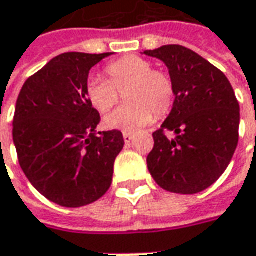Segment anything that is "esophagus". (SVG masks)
Here are the masks:
<instances>
[{
  "label": "esophagus",
  "mask_w": 256,
  "mask_h": 256,
  "mask_svg": "<svg viewBox=\"0 0 256 256\" xmlns=\"http://www.w3.org/2000/svg\"><path fill=\"white\" fill-rule=\"evenodd\" d=\"M122 136H124V141H125V142H130V141L132 140L134 135L131 132H124Z\"/></svg>",
  "instance_id": "esophagus-1"
}]
</instances>
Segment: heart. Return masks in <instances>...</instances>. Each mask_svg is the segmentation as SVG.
Listing matches in <instances>:
<instances>
[{
    "label": "heart",
    "instance_id": "1",
    "mask_svg": "<svg viewBox=\"0 0 256 256\" xmlns=\"http://www.w3.org/2000/svg\"><path fill=\"white\" fill-rule=\"evenodd\" d=\"M108 81L91 76L85 85L88 102L100 112H106L124 92L126 104L104 118L110 130L135 131L152 121L155 115L168 112L174 101L171 78L154 71L152 64L141 56H125L105 68Z\"/></svg>",
    "mask_w": 256,
    "mask_h": 256
}]
</instances>
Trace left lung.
I'll list each match as a JSON object with an SVG mask.
<instances>
[{"label":"left lung","instance_id":"left-lung-1","mask_svg":"<svg viewBox=\"0 0 256 256\" xmlns=\"http://www.w3.org/2000/svg\"><path fill=\"white\" fill-rule=\"evenodd\" d=\"M144 54L166 65L175 96L152 134L148 170L165 191L198 194L225 172L236 150L241 118L234 88L222 71L185 46L164 45ZM164 130L176 136L170 140Z\"/></svg>","mask_w":256,"mask_h":256}]
</instances>
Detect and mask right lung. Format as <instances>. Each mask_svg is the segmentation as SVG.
I'll list each match as a JSON object with an SVG mask.
<instances>
[{
    "instance_id": "add662e5",
    "label": "right lung",
    "mask_w": 256,
    "mask_h": 256,
    "mask_svg": "<svg viewBox=\"0 0 256 256\" xmlns=\"http://www.w3.org/2000/svg\"><path fill=\"white\" fill-rule=\"evenodd\" d=\"M112 54L58 55L25 81L16 100L12 140L20 165L36 191L65 208L106 194L124 148L120 131L96 134L101 116L85 95L91 68Z\"/></svg>"
}]
</instances>
